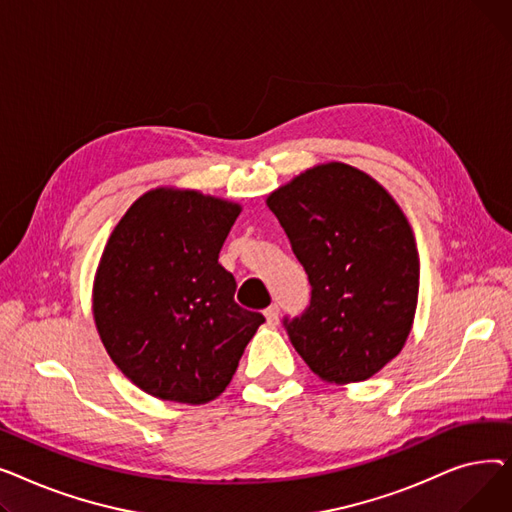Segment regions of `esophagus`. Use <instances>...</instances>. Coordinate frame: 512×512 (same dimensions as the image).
<instances>
[{
	"instance_id": "34e87169",
	"label": "esophagus",
	"mask_w": 512,
	"mask_h": 512,
	"mask_svg": "<svg viewBox=\"0 0 512 512\" xmlns=\"http://www.w3.org/2000/svg\"><path fill=\"white\" fill-rule=\"evenodd\" d=\"M263 315H265V319H267V324L276 326L278 319H280V309H278V305H272V307H267V309L263 311Z\"/></svg>"
}]
</instances>
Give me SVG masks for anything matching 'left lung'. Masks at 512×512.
Here are the masks:
<instances>
[{
  "instance_id": "8db88e82",
  "label": "left lung",
  "mask_w": 512,
  "mask_h": 512,
  "mask_svg": "<svg viewBox=\"0 0 512 512\" xmlns=\"http://www.w3.org/2000/svg\"><path fill=\"white\" fill-rule=\"evenodd\" d=\"M305 267L311 303L284 319L292 346L330 384L365 382L405 346L419 299V253L386 188L342 161L319 164L265 199Z\"/></svg>"
}]
</instances>
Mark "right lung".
I'll use <instances>...</instances> for the list:
<instances>
[{"label": "right lung", "instance_id": "1", "mask_svg": "<svg viewBox=\"0 0 512 512\" xmlns=\"http://www.w3.org/2000/svg\"><path fill=\"white\" fill-rule=\"evenodd\" d=\"M240 209L159 186L107 238L93 282L95 326L116 367L159 400L218 398L265 321L234 303L236 280L218 263Z\"/></svg>", "mask_w": 512, "mask_h": 512}]
</instances>
